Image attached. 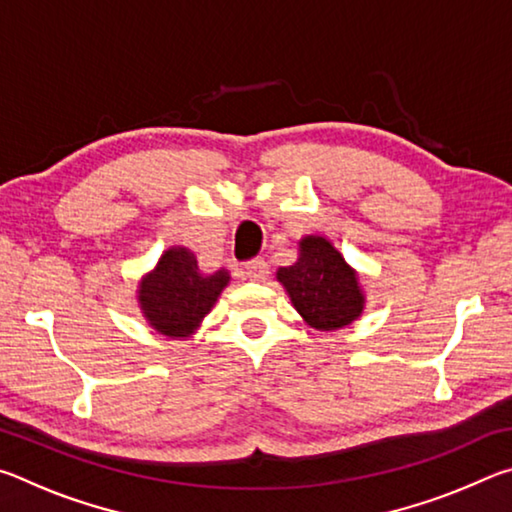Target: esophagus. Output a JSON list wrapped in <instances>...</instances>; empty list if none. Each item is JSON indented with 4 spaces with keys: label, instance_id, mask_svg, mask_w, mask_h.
I'll return each instance as SVG.
<instances>
[{
    "label": "esophagus",
    "instance_id": "obj_1",
    "mask_svg": "<svg viewBox=\"0 0 512 512\" xmlns=\"http://www.w3.org/2000/svg\"><path fill=\"white\" fill-rule=\"evenodd\" d=\"M244 277L253 282H264L268 277V264L264 259H253V262L244 264Z\"/></svg>",
    "mask_w": 512,
    "mask_h": 512
}]
</instances>
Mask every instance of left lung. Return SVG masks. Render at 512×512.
Instances as JSON below:
<instances>
[{
  "label": "left lung",
  "mask_w": 512,
  "mask_h": 512,
  "mask_svg": "<svg viewBox=\"0 0 512 512\" xmlns=\"http://www.w3.org/2000/svg\"><path fill=\"white\" fill-rule=\"evenodd\" d=\"M275 277L287 291L293 309L318 332L348 327L366 309L359 273L327 237H302L298 262L277 268Z\"/></svg>",
  "instance_id": "left-lung-1"
}]
</instances>
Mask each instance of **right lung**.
<instances>
[{
    "mask_svg": "<svg viewBox=\"0 0 512 512\" xmlns=\"http://www.w3.org/2000/svg\"><path fill=\"white\" fill-rule=\"evenodd\" d=\"M228 284L230 273L225 268L203 273L192 250L171 246L137 282L135 298L144 320L155 332L187 341L196 334Z\"/></svg>",
    "mask_w": 512,
    "mask_h": 512,
    "instance_id": "add662e5",
    "label": "right lung"
}]
</instances>
